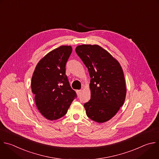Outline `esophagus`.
I'll list each match as a JSON object with an SVG mask.
<instances>
[{
    "label": "esophagus",
    "mask_w": 159,
    "mask_h": 159,
    "mask_svg": "<svg viewBox=\"0 0 159 159\" xmlns=\"http://www.w3.org/2000/svg\"><path fill=\"white\" fill-rule=\"evenodd\" d=\"M81 92H82V90H77V93L78 96H79V95H80Z\"/></svg>",
    "instance_id": "esophagus-1"
}]
</instances>
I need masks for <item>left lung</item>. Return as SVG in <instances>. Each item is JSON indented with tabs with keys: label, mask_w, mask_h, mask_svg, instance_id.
I'll list each match as a JSON object with an SVG mask.
<instances>
[{
	"label": "left lung",
	"mask_w": 159,
	"mask_h": 159,
	"mask_svg": "<svg viewBox=\"0 0 159 159\" xmlns=\"http://www.w3.org/2000/svg\"><path fill=\"white\" fill-rule=\"evenodd\" d=\"M75 52L91 79L90 100L84 103L86 114L98 123L107 122L125 101L127 90L123 70L119 62L98 45H79Z\"/></svg>",
	"instance_id": "1"
}]
</instances>
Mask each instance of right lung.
<instances>
[{
  "label": "right lung",
  "instance_id": "obj_1",
  "mask_svg": "<svg viewBox=\"0 0 159 159\" xmlns=\"http://www.w3.org/2000/svg\"><path fill=\"white\" fill-rule=\"evenodd\" d=\"M72 51V47L67 45L52 50L39 62L32 77L36 106L50 120L65 116L77 97L66 75V65Z\"/></svg>",
  "mask_w": 159,
  "mask_h": 159
}]
</instances>
